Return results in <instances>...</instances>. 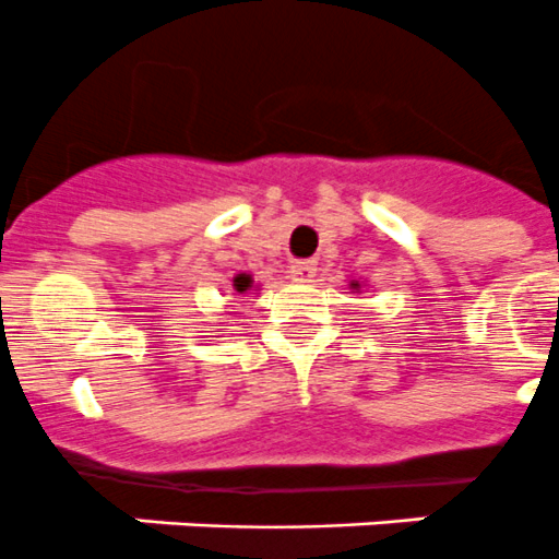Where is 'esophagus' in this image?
Returning <instances> with one entry per match:
<instances>
[{
    "instance_id": "esophagus-1",
    "label": "esophagus",
    "mask_w": 559,
    "mask_h": 559,
    "mask_svg": "<svg viewBox=\"0 0 559 559\" xmlns=\"http://www.w3.org/2000/svg\"><path fill=\"white\" fill-rule=\"evenodd\" d=\"M314 273H318V264H314V261H293V266H289V278H293L295 284H309V281L314 278Z\"/></svg>"
}]
</instances>
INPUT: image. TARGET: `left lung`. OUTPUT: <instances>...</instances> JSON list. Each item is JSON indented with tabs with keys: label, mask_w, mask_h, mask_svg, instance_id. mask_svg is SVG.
Segmentation results:
<instances>
[{
	"label": "left lung",
	"mask_w": 559,
	"mask_h": 559,
	"mask_svg": "<svg viewBox=\"0 0 559 559\" xmlns=\"http://www.w3.org/2000/svg\"><path fill=\"white\" fill-rule=\"evenodd\" d=\"M357 286H360V284H354V289H357Z\"/></svg>",
	"instance_id": "8db88e82"
}]
</instances>
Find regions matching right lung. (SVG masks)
Segmentation results:
<instances>
[{"instance_id":"add662e5","label":"right lung","mask_w":559,"mask_h":559,"mask_svg":"<svg viewBox=\"0 0 559 559\" xmlns=\"http://www.w3.org/2000/svg\"><path fill=\"white\" fill-rule=\"evenodd\" d=\"M233 286H236V293H247V289H250L252 286V278L250 275H236V278H233Z\"/></svg>"}]
</instances>
